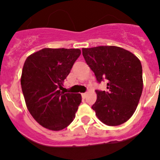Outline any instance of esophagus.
<instances>
[{"label":"esophagus","mask_w":160,"mask_h":160,"mask_svg":"<svg viewBox=\"0 0 160 160\" xmlns=\"http://www.w3.org/2000/svg\"><path fill=\"white\" fill-rule=\"evenodd\" d=\"M81 96H82V98H83V99H85L86 98V96H87V93H82L81 94Z\"/></svg>","instance_id":"34e87169"}]
</instances>
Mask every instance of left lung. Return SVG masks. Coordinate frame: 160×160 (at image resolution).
<instances>
[{
    "label": "left lung",
    "mask_w": 160,
    "mask_h": 160,
    "mask_svg": "<svg viewBox=\"0 0 160 160\" xmlns=\"http://www.w3.org/2000/svg\"><path fill=\"white\" fill-rule=\"evenodd\" d=\"M83 58L100 83L106 80L108 91L96 90L92 108L106 125L128 121L136 111L143 91L140 60L133 53L116 46L82 48Z\"/></svg>",
    "instance_id": "1"
}]
</instances>
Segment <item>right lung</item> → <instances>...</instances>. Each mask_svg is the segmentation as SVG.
<instances>
[{"instance_id": "obj_1", "label": "right lung", "mask_w": 160, "mask_h": 160, "mask_svg": "<svg viewBox=\"0 0 160 160\" xmlns=\"http://www.w3.org/2000/svg\"><path fill=\"white\" fill-rule=\"evenodd\" d=\"M80 53L78 48H45L24 62L21 84L27 108L45 128L62 130L76 116L81 95L60 89Z\"/></svg>"}]
</instances>
